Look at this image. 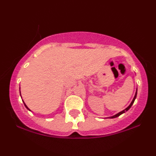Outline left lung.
<instances>
[{
  "label": "left lung",
  "instance_id": "left-lung-1",
  "mask_svg": "<svg viewBox=\"0 0 156 156\" xmlns=\"http://www.w3.org/2000/svg\"><path fill=\"white\" fill-rule=\"evenodd\" d=\"M136 95H137V89H136V94H135V95H134V98H133V101H131V103H130V104L128 105V107H127L125 109H124V110L123 111H122V112H119V113H117V114H116L115 115H114V116H112V117H107V118H109V119H113V118H116V117H119V116H120L121 114H124V113H125L126 112H128V110H129V109L130 108V107L132 106V105L133 104V103H134V101H135V99L136 98Z\"/></svg>",
  "mask_w": 156,
  "mask_h": 156
}]
</instances>
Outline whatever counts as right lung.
Returning <instances> with one entry per match:
<instances>
[{
	"mask_svg": "<svg viewBox=\"0 0 156 156\" xmlns=\"http://www.w3.org/2000/svg\"><path fill=\"white\" fill-rule=\"evenodd\" d=\"M20 96H21V93H20ZM23 103H24V105H25V106H26V108H27V109H28V110H29V111H31V110H30V109H29V108H28V106H27V105H26V103H24V101H23Z\"/></svg>",
	"mask_w": 156,
	"mask_h": 156,
	"instance_id": "add662e5",
	"label": "right lung"
}]
</instances>
